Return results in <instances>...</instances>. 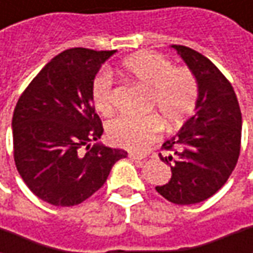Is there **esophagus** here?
<instances>
[{"label":"esophagus","instance_id":"1","mask_svg":"<svg viewBox=\"0 0 253 253\" xmlns=\"http://www.w3.org/2000/svg\"><path fill=\"white\" fill-rule=\"evenodd\" d=\"M128 156H129V159H131V161H135V162H139L143 159V156H141V155H136V153H129Z\"/></svg>","mask_w":253,"mask_h":253}]
</instances>
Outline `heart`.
<instances>
[{
	"label": "heart",
	"mask_w": 253,
	"mask_h": 253,
	"mask_svg": "<svg viewBox=\"0 0 253 253\" xmlns=\"http://www.w3.org/2000/svg\"><path fill=\"white\" fill-rule=\"evenodd\" d=\"M122 72L149 90V110L162 115L166 126L180 125L194 111L199 98V84L194 74L186 67H173L161 54L136 53L126 57ZM92 104L102 115L114 111V91L110 76H98L91 88ZM162 125L153 115L120 117L108 124L110 141L132 152H145L158 139Z\"/></svg>",
	"instance_id": "1"
}]
</instances>
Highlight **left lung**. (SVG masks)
I'll use <instances>...</instances> for the list:
<instances>
[{"mask_svg":"<svg viewBox=\"0 0 253 253\" xmlns=\"http://www.w3.org/2000/svg\"><path fill=\"white\" fill-rule=\"evenodd\" d=\"M199 84L194 115L163 143L169 155V183L156 186L165 199L180 206L197 204L215 194L235 169L241 151L242 115L232 85L217 66L187 46L171 44Z\"/></svg>","mask_w":253,"mask_h":253,"instance_id":"left-lung-1","label":"left lung"}]
</instances>
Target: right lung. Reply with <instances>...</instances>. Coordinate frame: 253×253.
Returning <instances> with one entry per match:
<instances>
[{"label":"right lung","instance_id":"1","mask_svg":"<svg viewBox=\"0 0 253 253\" xmlns=\"http://www.w3.org/2000/svg\"><path fill=\"white\" fill-rule=\"evenodd\" d=\"M115 50L67 49L36 74L12 117L14 159L29 190L56 207L92 196L126 152L89 142L101 138L91 88L95 74ZM86 146V152L83 148Z\"/></svg>","mask_w":253,"mask_h":253}]
</instances>
